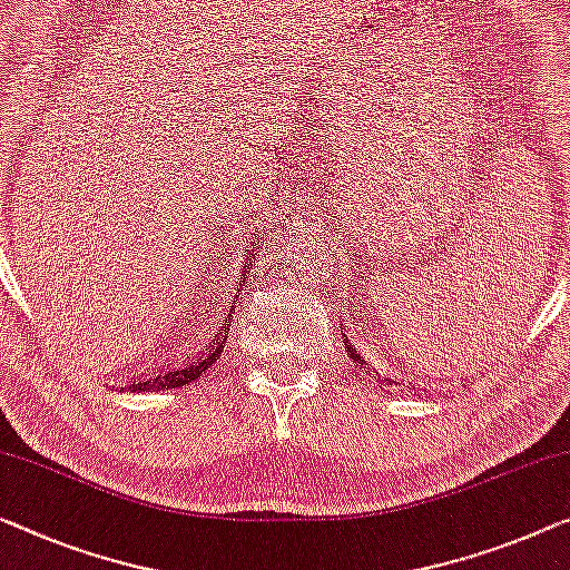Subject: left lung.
<instances>
[{
  "label": "left lung",
  "mask_w": 570,
  "mask_h": 570,
  "mask_svg": "<svg viewBox=\"0 0 570 570\" xmlns=\"http://www.w3.org/2000/svg\"><path fill=\"white\" fill-rule=\"evenodd\" d=\"M345 343H347V340H345ZM353 350H355V347H353ZM356 353H358V351H356ZM351 355H353V361H355V354H353L352 351ZM358 361H361V358H358ZM361 368H363V361H361ZM373 379H376V376H373ZM379 381H381V384H386V386H389V384H394L392 379H384V376H379ZM376 392H379V389H376Z\"/></svg>",
  "instance_id": "obj_1"
}]
</instances>
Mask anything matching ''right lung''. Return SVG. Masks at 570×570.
<instances>
[{"instance_id": "add662e5", "label": "right lung", "mask_w": 570, "mask_h": 570, "mask_svg": "<svg viewBox=\"0 0 570 570\" xmlns=\"http://www.w3.org/2000/svg\"><path fill=\"white\" fill-rule=\"evenodd\" d=\"M253 266V263H250ZM245 274H248V271H245ZM245 274L240 276V278H245ZM235 286H237V282H235ZM245 286V282L240 284V288ZM240 288H235V302H237V296H240ZM243 299V296H240ZM233 302V299H230ZM233 314H235V304L230 309H227V314H225V320L223 317H215V322L219 327H223V322H230L233 320ZM212 317V314H209ZM204 325H207V322H204ZM227 335H230V327H223V330H217L215 335H212V340L209 343H204L202 345V353L197 355V361L194 363H189V368H174V371H168L166 376H153V379H142V381H132L130 386V392H160V389H181V386H189L191 381H197L204 371H209L212 368V363H217V358H219V353H223V347H225V343H227ZM207 346L208 351L204 352L203 347ZM122 392V389H120Z\"/></svg>"}]
</instances>
